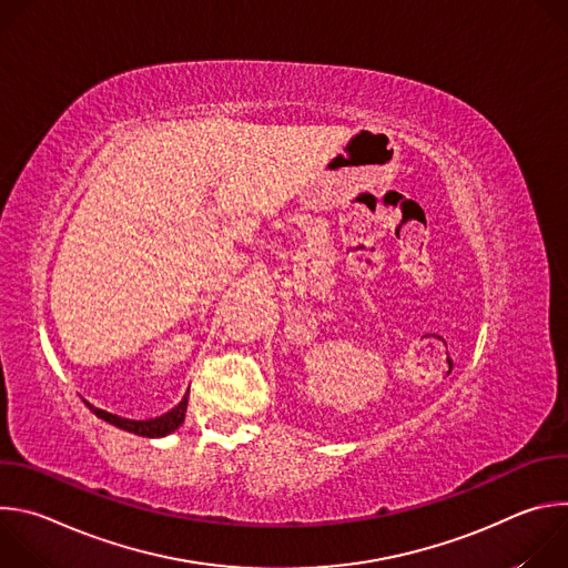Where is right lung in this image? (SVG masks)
Listing matches in <instances>:
<instances>
[{"label": "right lung", "mask_w": 568, "mask_h": 568, "mask_svg": "<svg viewBox=\"0 0 568 568\" xmlns=\"http://www.w3.org/2000/svg\"><path fill=\"white\" fill-rule=\"evenodd\" d=\"M90 412H94L101 420L119 427V429H125L130 434H136V436H145V438H159V436H166L171 432H175L182 423H184V416H186V407H189V393L182 397V402L178 404L175 409H171L169 414L159 416V418H152V420H128V418H119V416H112L103 409H97L92 407V404H88Z\"/></svg>", "instance_id": "obj_1"}]
</instances>
